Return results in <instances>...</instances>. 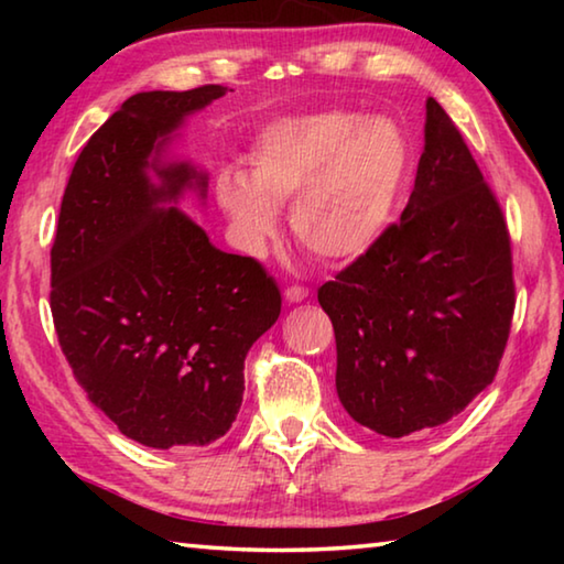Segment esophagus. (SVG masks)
<instances>
[{"label": "esophagus", "mask_w": 564, "mask_h": 564, "mask_svg": "<svg viewBox=\"0 0 564 564\" xmlns=\"http://www.w3.org/2000/svg\"><path fill=\"white\" fill-rule=\"evenodd\" d=\"M283 295L289 303H299L303 299H308V289H305V285H289Z\"/></svg>", "instance_id": "obj_1"}]
</instances>
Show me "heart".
I'll return each instance as SVG.
<instances>
[{
  "mask_svg": "<svg viewBox=\"0 0 564 564\" xmlns=\"http://www.w3.org/2000/svg\"><path fill=\"white\" fill-rule=\"evenodd\" d=\"M410 149L393 121L323 111L273 121L248 154L251 181L218 178V202L248 246L275 234V206L293 202L291 226L326 261L366 253L405 188Z\"/></svg>",
  "mask_w": 564,
  "mask_h": 564,
  "instance_id": "1",
  "label": "heart"
}]
</instances>
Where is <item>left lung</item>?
<instances>
[{
	"instance_id": "8db88e82",
	"label": "left lung",
	"mask_w": 564,
	"mask_h": 564,
	"mask_svg": "<svg viewBox=\"0 0 564 564\" xmlns=\"http://www.w3.org/2000/svg\"><path fill=\"white\" fill-rule=\"evenodd\" d=\"M398 224L318 289L336 388L356 423L403 437L443 425L498 373L514 281L510 231L463 133L435 99Z\"/></svg>"
}]
</instances>
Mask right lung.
Returning <instances> with one entry per match:
<instances>
[{
	"label": "right lung",
	"mask_w": 564,
	"mask_h": 564,
	"mask_svg": "<svg viewBox=\"0 0 564 564\" xmlns=\"http://www.w3.org/2000/svg\"><path fill=\"white\" fill-rule=\"evenodd\" d=\"M226 91L204 84L123 101L76 159L52 246V318L76 383L123 435L159 451L226 435L246 352L281 313L259 261L218 251L166 208L184 188L206 196L194 166L159 161L169 133Z\"/></svg>",
	"instance_id": "right-lung-1"
}]
</instances>
